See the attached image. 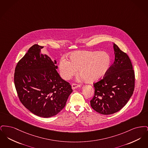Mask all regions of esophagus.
Wrapping results in <instances>:
<instances>
[{"label": "esophagus", "instance_id": "obj_1", "mask_svg": "<svg viewBox=\"0 0 148 148\" xmlns=\"http://www.w3.org/2000/svg\"><path fill=\"white\" fill-rule=\"evenodd\" d=\"M80 85L77 84H73L71 85V88H72V89L73 90L77 89V88L80 87Z\"/></svg>", "mask_w": 148, "mask_h": 148}]
</instances>
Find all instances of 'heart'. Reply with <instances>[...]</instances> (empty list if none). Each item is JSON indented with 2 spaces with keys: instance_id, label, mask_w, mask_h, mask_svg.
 <instances>
[{
  "instance_id": "1",
  "label": "heart",
  "mask_w": 148,
  "mask_h": 148,
  "mask_svg": "<svg viewBox=\"0 0 148 148\" xmlns=\"http://www.w3.org/2000/svg\"><path fill=\"white\" fill-rule=\"evenodd\" d=\"M70 61L63 57L60 60L59 68L60 75L68 80L75 75L79 69L80 75L88 83L98 81L109 71L111 57L106 52L98 51H77L69 55Z\"/></svg>"
}]
</instances>
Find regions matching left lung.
I'll return each instance as SVG.
<instances>
[{
	"mask_svg": "<svg viewBox=\"0 0 148 148\" xmlns=\"http://www.w3.org/2000/svg\"><path fill=\"white\" fill-rule=\"evenodd\" d=\"M115 61L103 79L94 84L92 108L98 113L109 115L126 105L132 96L135 86L133 65L127 54L113 44Z\"/></svg>",
	"mask_w": 148,
	"mask_h": 148,
	"instance_id": "8db88e82",
	"label": "left lung"
}]
</instances>
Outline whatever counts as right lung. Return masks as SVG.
Here are the masks:
<instances>
[{"label": "right lung", "mask_w": 148, "mask_h": 148, "mask_svg": "<svg viewBox=\"0 0 148 148\" xmlns=\"http://www.w3.org/2000/svg\"><path fill=\"white\" fill-rule=\"evenodd\" d=\"M34 44L17 64L14 84L23 105L37 116L50 118L59 113L73 92L56 71V61Z\"/></svg>", "instance_id": "obj_1"}]
</instances>
